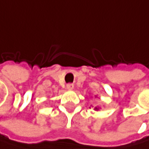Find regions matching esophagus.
<instances>
[{"mask_svg": "<svg viewBox=\"0 0 149 149\" xmlns=\"http://www.w3.org/2000/svg\"><path fill=\"white\" fill-rule=\"evenodd\" d=\"M66 89H68V91H72V90L74 89V85L71 84H69L66 85Z\"/></svg>", "mask_w": 149, "mask_h": 149, "instance_id": "34e87169", "label": "esophagus"}]
</instances>
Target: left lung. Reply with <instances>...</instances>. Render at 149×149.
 Here are the masks:
<instances>
[{
	"label": "left lung",
	"mask_w": 149,
	"mask_h": 149,
	"mask_svg": "<svg viewBox=\"0 0 149 149\" xmlns=\"http://www.w3.org/2000/svg\"><path fill=\"white\" fill-rule=\"evenodd\" d=\"M96 97H97V96H95V98H96ZM100 109V107H94V110H96V111H99Z\"/></svg>",
	"instance_id": "obj_1"
}]
</instances>
